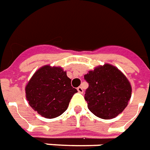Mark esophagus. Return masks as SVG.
<instances>
[{
  "label": "esophagus",
  "instance_id": "esophagus-1",
  "mask_svg": "<svg viewBox=\"0 0 150 150\" xmlns=\"http://www.w3.org/2000/svg\"><path fill=\"white\" fill-rule=\"evenodd\" d=\"M77 91L79 92V93H81V94H82L83 93V88L81 86H79V87H77Z\"/></svg>",
  "mask_w": 150,
  "mask_h": 150
}]
</instances>
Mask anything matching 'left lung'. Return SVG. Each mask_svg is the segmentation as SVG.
Masks as SVG:
<instances>
[{
    "mask_svg": "<svg viewBox=\"0 0 150 150\" xmlns=\"http://www.w3.org/2000/svg\"><path fill=\"white\" fill-rule=\"evenodd\" d=\"M89 87L85 94L88 108L98 117L111 120L128 106L132 96L128 79L118 68L104 64L85 76Z\"/></svg>",
    "mask_w": 150,
    "mask_h": 150,
    "instance_id": "8db88e82",
    "label": "left lung"
}]
</instances>
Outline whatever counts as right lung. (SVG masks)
I'll return each mask as SVG.
<instances>
[{"label":"right lung","instance_id":"obj_1","mask_svg":"<svg viewBox=\"0 0 150 150\" xmlns=\"http://www.w3.org/2000/svg\"><path fill=\"white\" fill-rule=\"evenodd\" d=\"M26 98L34 111L47 119L58 117L66 111L77 90L61 67L47 64L33 74L25 88Z\"/></svg>","mask_w":150,"mask_h":150}]
</instances>
